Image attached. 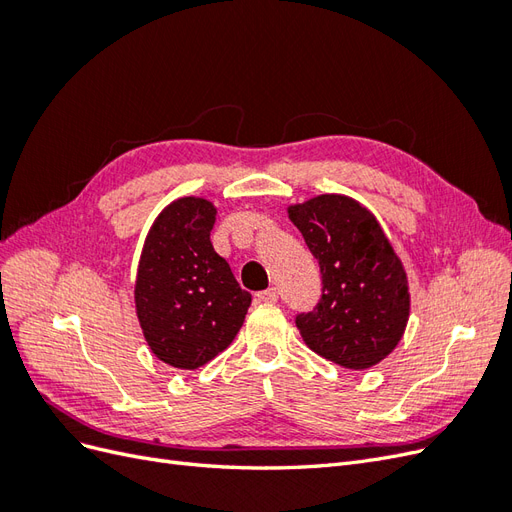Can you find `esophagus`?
I'll list each match as a JSON object with an SVG mask.
<instances>
[{
	"mask_svg": "<svg viewBox=\"0 0 512 512\" xmlns=\"http://www.w3.org/2000/svg\"><path fill=\"white\" fill-rule=\"evenodd\" d=\"M258 299H260L262 303H275V301H277V290H275V288L262 290V292H258Z\"/></svg>",
	"mask_w": 512,
	"mask_h": 512,
	"instance_id": "34e87169",
	"label": "esophagus"
}]
</instances>
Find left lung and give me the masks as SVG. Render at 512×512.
<instances>
[{
  "label": "left lung",
  "mask_w": 512,
  "mask_h": 512,
  "mask_svg": "<svg viewBox=\"0 0 512 512\" xmlns=\"http://www.w3.org/2000/svg\"><path fill=\"white\" fill-rule=\"evenodd\" d=\"M290 222L322 273V299L297 316L309 350L346 369L389 356L410 318L408 275L376 215L344 194H320L288 207Z\"/></svg>",
  "instance_id": "8db88e82"
}]
</instances>
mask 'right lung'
Listing matches in <instances>:
<instances>
[{
	"mask_svg": "<svg viewBox=\"0 0 512 512\" xmlns=\"http://www.w3.org/2000/svg\"><path fill=\"white\" fill-rule=\"evenodd\" d=\"M215 215L207 198L173 200L151 224L138 260L134 303L145 342L177 369H198L224 352L252 303L213 250Z\"/></svg>",
	"mask_w": 512,
	"mask_h": 512,
	"instance_id": "right-lung-1",
	"label": "right lung"
}]
</instances>
